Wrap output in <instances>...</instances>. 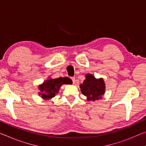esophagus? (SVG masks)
I'll return each mask as SVG.
<instances>
[{
  "label": "esophagus",
  "mask_w": 146,
  "mask_h": 146,
  "mask_svg": "<svg viewBox=\"0 0 146 146\" xmlns=\"http://www.w3.org/2000/svg\"><path fill=\"white\" fill-rule=\"evenodd\" d=\"M71 80H72V82H73V84L75 82V77H71Z\"/></svg>",
  "instance_id": "34e87169"
}]
</instances>
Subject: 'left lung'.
<instances>
[{"label": "left lung", "mask_w": 146, "mask_h": 146, "mask_svg": "<svg viewBox=\"0 0 146 146\" xmlns=\"http://www.w3.org/2000/svg\"><path fill=\"white\" fill-rule=\"evenodd\" d=\"M81 92L87 97L88 100H99L105 93L106 86L103 78H96L91 74H87L83 84L80 85Z\"/></svg>", "instance_id": "1"}]
</instances>
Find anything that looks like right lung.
Returning <instances> with one entry per match:
<instances>
[{
	"label": "right lung",
	"instance_id": "1",
	"mask_svg": "<svg viewBox=\"0 0 146 146\" xmlns=\"http://www.w3.org/2000/svg\"><path fill=\"white\" fill-rule=\"evenodd\" d=\"M68 82L67 79L61 77L54 79L49 78L46 80L43 84L39 86V96H40L43 99H51L58 92L61 86L64 84H68Z\"/></svg>",
	"mask_w": 146,
	"mask_h": 146
}]
</instances>
